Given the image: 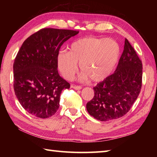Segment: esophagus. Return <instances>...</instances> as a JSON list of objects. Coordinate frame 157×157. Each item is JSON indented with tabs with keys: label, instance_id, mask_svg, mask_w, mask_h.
Masks as SVG:
<instances>
[{
	"label": "esophagus",
	"instance_id": "obj_1",
	"mask_svg": "<svg viewBox=\"0 0 157 157\" xmlns=\"http://www.w3.org/2000/svg\"><path fill=\"white\" fill-rule=\"evenodd\" d=\"M71 88H73V89L77 90H79L82 89V86H75V85H72Z\"/></svg>",
	"mask_w": 157,
	"mask_h": 157
}]
</instances>
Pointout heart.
<instances>
[{"label":"heart","instance_id":"b5f03b06","mask_svg":"<svg viewBox=\"0 0 157 157\" xmlns=\"http://www.w3.org/2000/svg\"><path fill=\"white\" fill-rule=\"evenodd\" d=\"M120 48L114 40L84 38L73 42L69 52L61 51L58 65L63 76L71 80L78 72V65L83 72L82 79L100 82L112 73L118 61Z\"/></svg>","mask_w":157,"mask_h":157}]
</instances>
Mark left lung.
Returning <instances> with one entry per match:
<instances>
[{"label":"left lung","instance_id":"8db88e82","mask_svg":"<svg viewBox=\"0 0 157 157\" xmlns=\"http://www.w3.org/2000/svg\"><path fill=\"white\" fill-rule=\"evenodd\" d=\"M142 82V61L125 38L115 71L93 88L94 98L86 105L88 113L102 121L124 116L137 99Z\"/></svg>","mask_w":157,"mask_h":157}]
</instances>
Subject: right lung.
<instances>
[{"label": "right lung", "instance_id": "right-lung-1", "mask_svg": "<svg viewBox=\"0 0 157 157\" xmlns=\"http://www.w3.org/2000/svg\"><path fill=\"white\" fill-rule=\"evenodd\" d=\"M79 31L43 28L23 42L13 63V88L29 114L46 119L59 108L60 96L70 84L58 73V55L63 43Z\"/></svg>", "mask_w": 157, "mask_h": 157}]
</instances>
